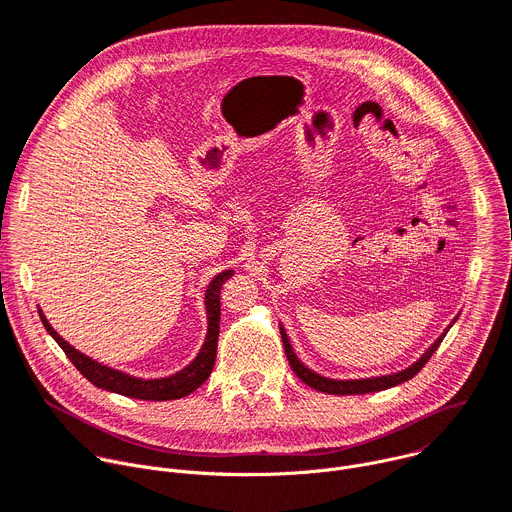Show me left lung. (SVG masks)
Here are the masks:
<instances>
[{
	"label": "left lung",
	"mask_w": 512,
	"mask_h": 512,
	"mask_svg": "<svg viewBox=\"0 0 512 512\" xmlns=\"http://www.w3.org/2000/svg\"><path fill=\"white\" fill-rule=\"evenodd\" d=\"M458 319V317H456ZM453 319V321H456ZM451 327V325H449ZM449 327L443 331V335H439L435 342L431 344V348H427V352L409 368L401 370V372H394V374H386V376H374V378H360V380H333V378H325L321 374H315L313 370H309L293 352V346L289 342V335L285 331V327L280 325V337H282V346H285V354L287 360L293 368V372L311 388L319 390V392H327V394H366V392H378V390H386L390 386H396L401 382L411 380L417 372H421V368L429 362V358L435 354V350L439 348V344L443 342L445 333L449 331Z\"/></svg>",
	"instance_id": "8db88e82"
}]
</instances>
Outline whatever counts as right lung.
<instances>
[{"label": "right lung", "instance_id": "add662e5", "mask_svg": "<svg viewBox=\"0 0 512 512\" xmlns=\"http://www.w3.org/2000/svg\"><path fill=\"white\" fill-rule=\"evenodd\" d=\"M234 274V270H223L219 272L205 291V309H207V335H205V344L199 350L197 358L183 368L181 372L166 376V378H136L130 376L122 370H113L109 366H103L89 356L81 354L75 350L71 344H67L65 339L56 333L44 313L38 309L40 319L44 329L52 335L56 344L63 348L67 358L75 364V368L97 388L109 390V392H118L124 396H130V399H142V401H175L183 399V396L191 394L197 390L211 374L215 366V356H217V337H219V315H221V303H219V291L223 282Z\"/></svg>", "mask_w": 512, "mask_h": 512}]
</instances>
